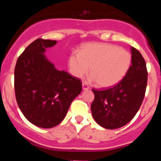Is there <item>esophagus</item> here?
I'll list each match as a JSON object with an SVG mask.
<instances>
[{"label":"esophagus","mask_w":161,"mask_h":161,"mask_svg":"<svg viewBox=\"0 0 161 161\" xmlns=\"http://www.w3.org/2000/svg\"><path fill=\"white\" fill-rule=\"evenodd\" d=\"M82 89H83V90H88V89H89V86L86 83L83 82L82 83Z\"/></svg>","instance_id":"obj_1"}]
</instances>
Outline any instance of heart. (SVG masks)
I'll use <instances>...</instances> for the list:
<instances>
[{"label":"heart","mask_w":161,"mask_h":161,"mask_svg":"<svg viewBox=\"0 0 161 161\" xmlns=\"http://www.w3.org/2000/svg\"><path fill=\"white\" fill-rule=\"evenodd\" d=\"M132 55L124 48L110 43L88 42L80 52H71L68 59L69 72L80 78L89 71L98 86H114L125 77L131 65Z\"/></svg>","instance_id":"obj_1"}]
</instances>
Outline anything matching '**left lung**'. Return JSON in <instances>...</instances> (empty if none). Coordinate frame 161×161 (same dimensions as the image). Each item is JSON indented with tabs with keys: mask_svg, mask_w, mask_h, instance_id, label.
Masks as SVG:
<instances>
[{
	"mask_svg": "<svg viewBox=\"0 0 161 161\" xmlns=\"http://www.w3.org/2000/svg\"><path fill=\"white\" fill-rule=\"evenodd\" d=\"M132 61L128 72L120 82L105 89H93L92 114L106 129H117L128 123L139 110L147 83L146 63L141 53L131 47Z\"/></svg>",
	"mask_w": 161,
	"mask_h": 161,
	"instance_id": "8db88e82",
	"label": "left lung"
}]
</instances>
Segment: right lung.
<instances>
[{
    "instance_id": "right-lung-1",
    "label": "right lung",
    "mask_w": 161,
    "mask_h": 161,
    "mask_svg": "<svg viewBox=\"0 0 161 161\" xmlns=\"http://www.w3.org/2000/svg\"><path fill=\"white\" fill-rule=\"evenodd\" d=\"M55 40L38 38L17 60L14 69L15 97L29 122L51 128L63 121L72 101L82 91L81 80L59 71L44 55Z\"/></svg>"
}]
</instances>
